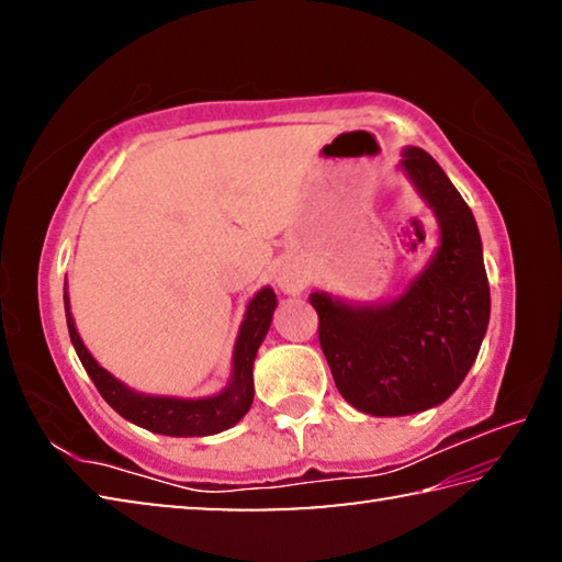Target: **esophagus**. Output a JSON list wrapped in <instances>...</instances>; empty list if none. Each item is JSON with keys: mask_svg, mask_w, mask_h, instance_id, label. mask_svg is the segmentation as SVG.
<instances>
[{"mask_svg": "<svg viewBox=\"0 0 562 562\" xmlns=\"http://www.w3.org/2000/svg\"><path fill=\"white\" fill-rule=\"evenodd\" d=\"M304 274L300 272V270H294V268H282L280 272H278V288L284 292V294H302V290H304Z\"/></svg>", "mask_w": 562, "mask_h": 562, "instance_id": "1", "label": "esophagus"}]
</instances>
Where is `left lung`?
<instances>
[{
  "label": "left lung",
  "instance_id": "8db88e82",
  "mask_svg": "<svg viewBox=\"0 0 562 562\" xmlns=\"http://www.w3.org/2000/svg\"><path fill=\"white\" fill-rule=\"evenodd\" d=\"M439 223V247L394 300L359 304L312 292L319 345L345 402L372 416L443 404L473 367L491 317L483 245L471 207L416 146L398 160Z\"/></svg>",
  "mask_w": 562,
  "mask_h": 562
}]
</instances>
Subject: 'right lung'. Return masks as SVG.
Listing matches in <instances>:
<instances>
[{
	"instance_id": "obj_1",
	"label": "right lung",
	"mask_w": 562,
	"mask_h": 562,
	"mask_svg": "<svg viewBox=\"0 0 562 562\" xmlns=\"http://www.w3.org/2000/svg\"><path fill=\"white\" fill-rule=\"evenodd\" d=\"M66 284V282H64ZM278 307V294L272 288H262L255 297L247 302L240 331H237L233 349V372L231 382L213 396L183 398V396H158L133 392L121 379L106 372L91 351L83 345L76 322L71 317L69 292L64 288V310L66 325H69L71 345L79 355L83 369L97 384L99 394L106 398V404L119 412L126 422L164 436H213L231 429L240 418L250 412L255 384H252V361L258 357L265 335L272 325V312Z\"/></svg>"
}]
</instances>
